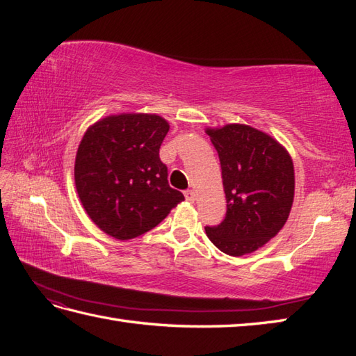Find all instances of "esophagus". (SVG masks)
Returning <instances> with one entry per match:
<instances>
[{
  "label": "esophagus",
  "instance_id": "obj_1",
  "mask_svg": "<svg viewBox=\"0 0 356 356\" xmlns=\"http://www.w3.org/2000/svg\"><path fill=\"white\" fill-rule=\"evenodd\" d=\"M184 194H185V199H186L188 202H194V200H195V194H194L193 190H186Z\"/></svg>",
  "mask_w": 356,
  "mask_h": 356
}]
</instances>
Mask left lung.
Wrapping results in <instances>:
<instances>
[{
  "label": "left lung",
  "mask_w": 356,
  "mask_h": 356,
  "mask_svg": "<svg viewBox=\"0 0 356 356\" xmlns=\"http://www.w3.org/2000/svg\"><path fill=\"white\" fill-rule=\"evenodd\" d=\"M222 165L225 220L207 226V236L222 252L251 254L275 237L289 217L293 162L287 149L251 125L207 128Z\"/></svg>",
  "instance_id": "1"
}]
</instances>
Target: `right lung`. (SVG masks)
<instances>
[{"instance_id": "right-lung-1", "label": "right lung", "mask_w": 356, "mask_h": 356, "mask_svg": "<svg viewBox=\"0 0 356 356\" xmlns=\"http://www.w3.org/2000/svg\"><path fill=\"white\" fill-rule=\"evenodd\" d=\"M170 124L148 113H120L88 127L74 161L79 200L93 223L118 240L153 229L185 200L168 185L159 148Z\"/></svg>"}]
</instances>
